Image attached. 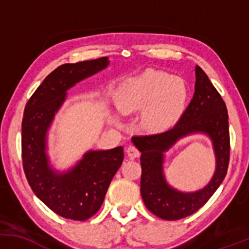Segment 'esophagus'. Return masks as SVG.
Wrapping results in <instances>:
<instances>
[{"mask_svg":"<svg viewBox=\"0 0 249 249\" xmlns=\"http://www.w3.org/2000/svg\"><path fill=\"white\" fill-rule=\"evenodd\" d=\"M126 154L130 159H136L141 156V152H139V150L136 146L130 145V146L126 147Z\"/></svg>","mask_w":249,"mask_h":249,"instance_id":"esophagus-1","label":"esophagus"}]
</instances>
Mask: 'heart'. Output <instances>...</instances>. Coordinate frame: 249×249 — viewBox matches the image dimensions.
Returning a JSON list of instances; mask_svg holds the SVG:
<instances>
[{
    "instance_id": "obj_1",
    "label": "heart",
    "mask_w": 249,
    "mask_h": 249,
    "mask_svg": "<svg viewBox=\"0 0 249 249\" xmlns=\"http://www.w3.org/2000/svg\"><path fill=\"white\" fill-rule=\"evenodd\" d=\"M187 101V88L182 79L156 70L123 82L113 93V104L122 115L141 112V125L150 132L172 126Z\"/></svg>"
}]
</instances>
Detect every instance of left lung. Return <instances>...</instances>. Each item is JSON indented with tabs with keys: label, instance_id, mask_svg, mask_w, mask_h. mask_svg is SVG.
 <instances>
[{
	"label": "left lung",
	"instance_id": "left-lung-1",
	"mask_svg": "<svg viewBox=\"0 0 249 249\" xmlns=\"http://www.w3.org/2000/svg\"><path fill=\"white\" fill-rule=\"evenodd\" d=\"M192 133L211 138L217 166L211 181L196 193H180L167 184L162 172L163 152L178 139ZM133 144L142 152L141 193L145 206L164 220H179L196 213L210 200L224 181L230 162V128L224 99L205 71L196 67V88L192 101L179 122L166 131L136 136Z\"/></svg>",
	"mask_w": 249,
	"mask_h": 249
}]
</instances>
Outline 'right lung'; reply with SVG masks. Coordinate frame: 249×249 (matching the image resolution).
Here are the masks:
<instances>
[{
	"label": "right lung",
	"instance_id": "obj_1",
	"mask_svg": "<svg viewBox=\"0 0 249 249\" xmlns=\"http://www.w3.org/2000/svg\"><path fill=\"white\" fill-rule=\"evenodd\" d=\"M107 65V57L61 65L45 77L24 108L22 160L25 177L37 198L65 219L83 221L97 213L124 159L122 146L89 151L72 168L59 173L51 167L47 154L48 130L67 91Z\"/></svg>",
	"mask_w": 249,
	"mask_h": 249
}]
</instances>
